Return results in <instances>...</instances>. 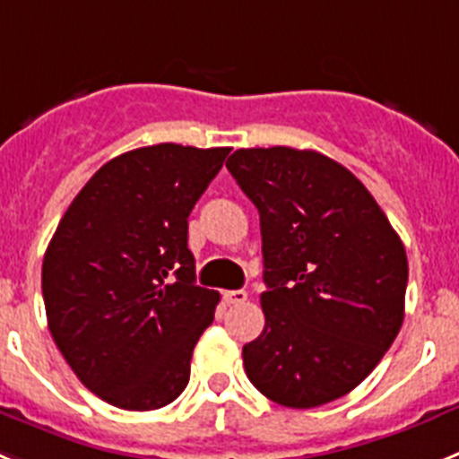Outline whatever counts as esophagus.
<instances>
[{
    "label": "esophagus",
    "mask_w": 459,
    "mask_h": 459,
    "mask_svg": "<svg viewBox=\"0 0 459 459\" xmlns=\"http://www.w3.org/2000/svg\"><path fill=\"white\" fill-rule=\"evenodd\" d=\"M226 305H242L247 300V290H224Z\"/></svg>",
    "instance_id": "34e87169"
}]
</instances>
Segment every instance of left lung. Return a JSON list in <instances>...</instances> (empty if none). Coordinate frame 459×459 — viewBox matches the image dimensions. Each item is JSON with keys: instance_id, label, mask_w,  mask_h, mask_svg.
I'll return each mask as SVG.
<instances>
[{"instance_id": "8db88e82", "label": "left lung", "mask_w": 459, "mask_h": 459, "mask_svg": "<svg viewBox=\"0 0 459 459\" xmlns=\"http://www.w3.org/2000/svg\"><path fill=\"white\" fill-rule=\"evenodd\" d=\"M226 169L261 214L265 328L245 372L268 400L314 409L368 378L404 321V245L356 175L314 150H235Z\"/></svg>"}]
</instances>
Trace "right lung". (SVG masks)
Returning a JSON list of instances; mask_svg holds the SVG:
<instances>
[{"label": "right lung", "mask_w": 459, "mask_h": 459, "mask_svg": "<svg viewBox=\"0 0 459 459\" xmlns=\"http://www.w3.org/2000/svg\"><path fill=\"white\" fill-rule=\"evenodd\" d=\"M229 152L159 143L110 159L48 245V328L75 377L108 404L152 411L189 384L219 293L196 286L186 219Z\"/></svg>", "instance_id": "add662e5"}]
</instances>
